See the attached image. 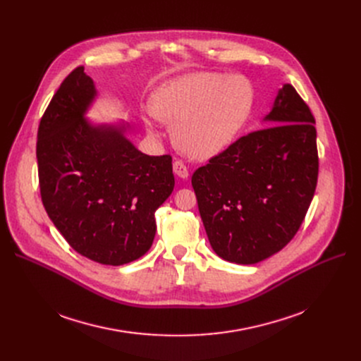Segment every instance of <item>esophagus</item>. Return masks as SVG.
Here are the masks:
<instances>
[{
  "label": "esophagus",
  "instance_id": "esophagus-1",
  "mask_svg": "<svg viewBox=\"0 0 361 361\" xmlns=\"http://www.w3.org/2000/svg\"><path fill=\"white\" fill-rule=\"evenodd\" d=\"M173 169H174V174H176L178 178H183V180H184V178L188 177V169H187V166L184 165L183 161H180V159L174 161Z\"/></svg>",
  "mask_w": 361,
  "mask_h": 361
}]
</instances>
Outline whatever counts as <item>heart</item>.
<instances>
[{
  "label": "heart",
  "mask_w": 361,
  "mask_h": 361,
  "mask_svg": "<svg viewBox=\"0 0 361 361\" xmlns=\"http://www.w3.org/2000/svg\"><path fill=\"white\" fill-rule=\"evenodd\" d=\"M252 104L253 92L244 79L192 73L161 86L149 106L158 120L173 124V139L184 154L211 158L230 146ZM145 126L154 131L149 120Z\"/></svg>",
  "instance_id": "heart-1"
}]
</instances>
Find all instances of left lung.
Returning <instances> with one entry per match:
<instances>
[{
	"mask_svg": "<svg viewBox=\"0 0 361 361\" xmlns=\"http://www.w3.org/2000/svg\"><path fill=\"white\" fill-rule=\"evenodd\" d=\"M263 121L267 128L240 137L192 177L214 252L238 264H255L286 247L317 183L314 117L291 85L278 90Z\"/></svg>",
	"mask_w": 361,
	"mask_h": 361,
	"instance_id": "1",
	"label": "left lung"
}]
</instances>
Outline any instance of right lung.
I'll return each instance as SVG.
<instances>
[{"label": "right lung", "mask_w": 361, "mask_h": 361, "mask_svg": "<svg viewBox=\"0 0 361 361\" xmlns=\"http://www.w3.org/2000/svg\"><path fill=\"white\" fill-rule=\"evenodd\" d=\"M97 94L85 67L64 79L37 128V173L45 211L71 249L120 267L154 243L155 211L174 190L173 158L142 154L123 121L86 120Z\"/></svg>", "instance_id": "right-lung-1"}]
</instances>
